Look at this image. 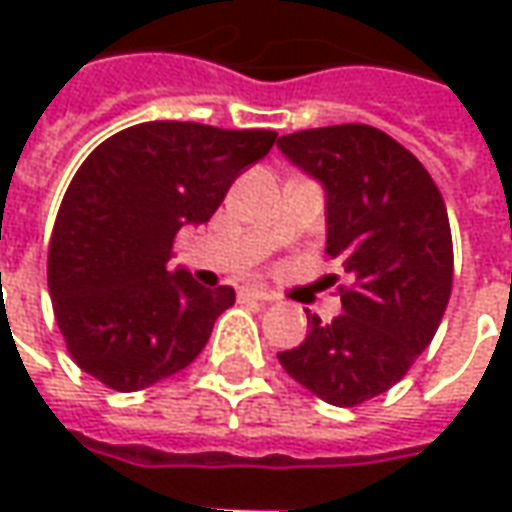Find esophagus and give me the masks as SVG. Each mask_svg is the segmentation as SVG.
<instances>
[{"label":"esophagus","mask_w":512,"mask_h":512,"mask_svg":"<svg viewBox=\"0 0 512 512\" xmlns=\"http://www.w3.org/2000/svg\"><path fill=\"white\" fill-rule=\"evenodd\" d=\"M241 299H257V302H271L274 296L263 288H241Z\"/></svg>","instance_id":"esophagus-1"}]
</instances>
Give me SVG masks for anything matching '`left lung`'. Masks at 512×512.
Listing matches in <instances>:
<instances>
[{
	"instance_id": "left-lung-1",
	"label": "left lung",
	"mask_w": 512,
	"mask_h": 512,
	"mask_svg": "<svg viewBox=\"0 0 512 512\" xmlns=\"http://www.w3.org/2000/svg\"><path fill=\"white\" fill-rule=\"evenodd\" d=\"M277 146L324 188L327 255L352 277L341 316L307 313L305 341L277 357L318 399L355 407L402 380L441 324L452 293L446 205L427 169L377 127L291 132Z\"/></svg>"
}]
</instances>
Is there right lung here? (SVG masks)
Masks as SVG:
<instances>
[{
    "label": "right lung",
    "instance_id": "right-lung-1",
    "mask_svg": "<svg viewBox=\"0 0 512 512\" xmlns=\"http://www.w3.org/2000/svg\"><path fill=\"white\" fill-rule=\"evenodd\" d=\"M277 132L146 121L99 144L74 174L49 244V296L74 363L141 391L205 349L230 285L169 271L174 235L205 224Z\"/></svg>",
    "mask_w": 512,
    "mask_h": 512
}]
</instances>
